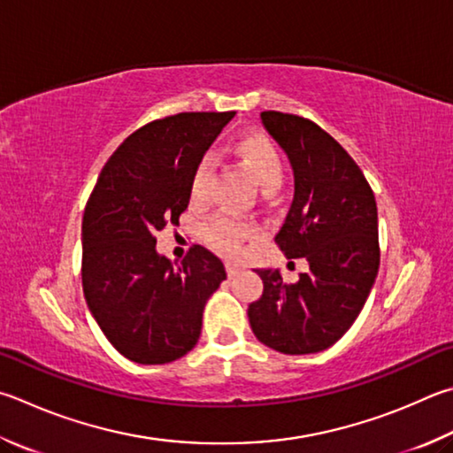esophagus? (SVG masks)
<instances>
[{
	"instance_id": "34e87169",
	"label": "esophagus",
	"mask_w": 453,
	"mask_h": 453,
	"mask_svg": "<svg viewBox=\"0 0 453 453\" xmlns=\"http://www.w3.org/2000/svg\"><path fill=\"white\" fill-rule=\"evenodd\" d=\"M226 271H227V277H235L242 271V267L237 265V263H234V261H227L226 263Z\"/></svg>"
}]
</instances>
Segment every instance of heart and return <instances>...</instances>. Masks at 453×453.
I'll use <instances>...</instances> for the list:
<instances>
[{
    "label": "heart",
    "instance_id": "heart-1",
    "mask_svg": "<svg viewBox=\"0 0 453 453\" xmlns=\"http://www.w3.org/2000/svg\"><path fill=\"white\" fill-rule=\"evenodd\" d=\"M235 154L242 164L248 168L255 180L265 192L275 190L281 186L285 176V164L279 148L263 134L242 136L235 142ZM211 182V162L202 158L192 172L190 178V200L192 203H205L210 198ZM255 234V227L250 221H243L229 213H218L202 227V235L211 250H216L227 257H235L242 251L245 240Z\"/></svg>",
    "mask_w": 453,
    "mask_h": 453
}]
</instances>
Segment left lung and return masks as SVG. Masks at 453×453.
Segmentation results:
<instances>
[{
  "instance_id": "left-lung-1",
  "label": "left lung",
  "mask_w": 453,
  "mask_h": 453,
  "mask_svg": "<svg viewBox=\"0 0 453 453\" xmlns=\"http://www.w3.org/2000/svg\"><path fill=\"white\" fill-rule=\"evenodd\" d=\"M289 158L295 196L275 242L289 259L305 257L293 285L279 269H257L263 295L248 309L253 334L283 355L320 352L363 311L380 265L378 211L363 170L349 152L297 114L261 112Z\"/></svg>"
}]
</instances>
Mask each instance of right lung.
Returning a JSON list of instances; mask_svg holds the SVG:
<instances>
[{
  "mask_svg": "<svg viewBox=\"0 0 453 453\" xmlns=\"http://www.w3.org/2000/svg\"><path fill=\"white\" fill-rule=\"evenodd\" d=\"M235 112H180L138 128L98 176L83 216V291L90 315L122 357L166 365L202 333L208 299L226 279L219 257L192 245L174 267L156 232L178 226L190 178Z\"/></svg>",
  "mask_w": 453,
  "mask_h": 453,
  "instance_id": "obj_1",
  "label": "right lung"
}]
</instances>
